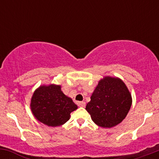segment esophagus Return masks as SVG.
Segmentation results:
<instances>
[{"label": "esophagus", "mask_w": 159, "mask_h": 159, "mask_svg": "<svg viewBox=\"0 0 159 159\" xmlns=\"http://www.w3.org/2000/svg\"><path fill=\"white\" fill-rule=\"evenodd\" d=\"M78 105L79 107H85V105H86V103H85V102H78Z\"/></svg>", "instance_id": "esophagus-1"}]
</instances>
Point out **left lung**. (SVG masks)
Wrapping results in <instances>:
<instances>
[{"label":"left lung","instance_id":"1","mask_svg":"<svg viewBox=\"0 0 159 159\" xmlns=\"http://www.w3.org/2000/svg\"><path fill=\"white\" fill-rule=\"evenodd\" d=\"M132 103V95L123 80L105 76L98 81L86 110L98 126L111 128L125 119Z\"/></svg>","mask_w":159,"mask_h":159}]
</instances>
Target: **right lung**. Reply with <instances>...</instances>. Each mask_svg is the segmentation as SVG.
Wrapping results in <instances>:
<instances>
[{"label": "right lung", "instance_id": "right-lung-1", "mask_svg": "<svg viewBox=\"0 0 159 159\" xmlns=\"http://www.w3.org/2000/svg\"><path fill=\"white\" fill-rule=\"evenodd\" d=\"M30 110L35 118L48 126L63 125L70 119V114L78 106L66 96L60 84L40 85L33 94Z\"/></svg>", "mask_w": 159, "mask_h": 159}]
</instances>
